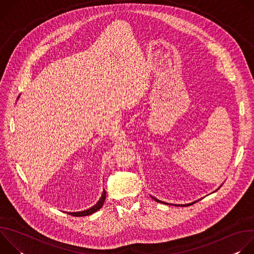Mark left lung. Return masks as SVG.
I'll return each mask as SVG.
<instances>
[{
  "instance_id": "left-lung-1",
  "label": "left lung",
  "mask_w": 254,
  "mask_h": 254,
  "mask_svg": "<svg viewBox=\"0 0 254 254\" xmlns=\"http://www.w3.org/2000/svg\"><path fill=\"white\" fill-rule=\"evenodd\" d=\"M153 199H154L155 201H157V202H160V203H164V202H161L160 200H158V199H156V198H154V197H153ZM193 203H196V202H193ZM193 203H191V204H187V205H181V206H189V205H192ZM178 206H180V205H178Z\"/></svg>"
}]
</instances>
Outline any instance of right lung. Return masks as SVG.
Instances as JSON below:
<instances>
[{"label": "right lung", "mask_w": 254, "mask_h": 254, "mask_svg": "<svg viewBox=\"0 0 254 254\" xmlns=\"http://www.w3.org/2000/svg\"><path fill=\"white\" fill-rule=\"evenodd\" d=\"M105 196H106V193L105 191H103L102 193V196L101 198L99 199V201L96 203V205H94L93 207L85 210V211H81V212H72V213H69V215H72V216H75V217H81V216H88V215H91L92 213L96 212L97 210H99L103 203H104V200H105Z\"/></svg>", "instance_id": "add662e5"}]
</instances>
